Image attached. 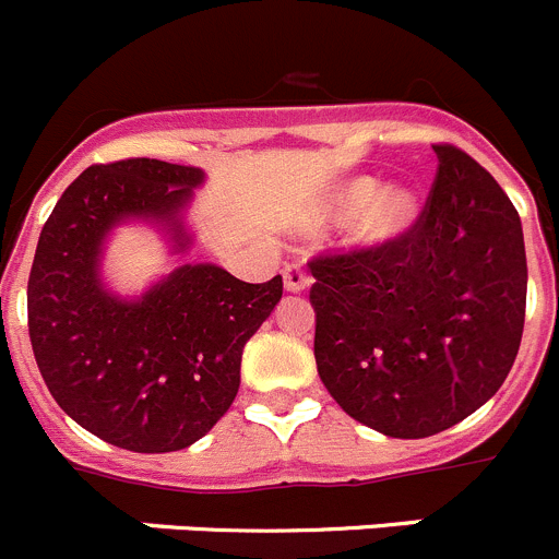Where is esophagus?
<instances>
[{"mask_svg":"<svg viewBox=\"0 0 559 559\" xmlns=\"http://www.w3.org/2000/svg\"><path fill=\"white\" fill-rule=\"evenodd\" d=\"M309 284H311V275H309V270L304 267V264H286L284 267V286L289 292H304V289H309Z\"/></svg>","mask_w":559,"mask_h":559,"instance_id":"1","label":"esophagus"}]
</instances>
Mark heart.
Instances as JSON below:
<instances>
[{
	"mask_svg": "<svg viewBox=\"0 0 559 559\" xmlns=\"http://www.w3.org/2000/svg\"><path fill=\"white\" fill-rule=\"evenodd\" d=\"M361 207L365 212L358 217V237L364 242H389L411 228L416 217V198L408 190L403 187L380 190L374 179L350 181L333 203L336 215L342 217L356 215Z\"/></svg>",
	"mask_w": 559,
	"mask_h": 559,
	"instance_id": "1",
	"label": "heart"
}]
</instances>
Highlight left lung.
I'll use <instances>...</instances> for the list:
<instances>
[{
    "mask_svg": "<svg viewBox=\"0 0 559 559\" xmlns=\"http://www.w3.org/2000/svg\"><path fill=\"white\" fill-rule=\"evenodd\" d=\"M432 151L411 228L309 262L317 372L344 414L391 438L436 436L488 403L524 333L519 212L466 151Z\"/></svg>",
    "mask_w": 559,
    "mask_h": 559,
    "instance_id": "obj_1",
    "label": "left lung"
}]
</instances>
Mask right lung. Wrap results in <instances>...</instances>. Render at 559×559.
I'll return each mask as SVG.
<instances>
[{
  "label": "right lung",
  "mask_w": 559,
  "mask_h": 559,
  "mask_svg": "<svg viewBox=\"0 0 559 559\" xmlns=\"http://www.w3.org/2000/svg\"><path fill=\"white\" fill-rule=\"evenodd\" d=\"M198 168L134 159L91 165L44 223L27 284L35 361L76 425L132 452H176L231 408L248 338L284 295L281 275L245 284L215 264H185L138 304L98 284L102 239L121 217L174 223Z\"/></svg>",
  "instance_id": "1"
}]
</instances>
